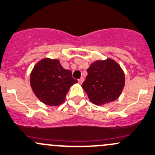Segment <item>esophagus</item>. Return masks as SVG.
Returning a JSON list of instances; mask_svg holds the SVG:
<instances>
[{
	"instance_id": "34e87169",
	"label": "esophagus",
	"mask_w": 155,
	"mask_h": 155,
	"mask_svg": "<svg viewBox=\"0 0 155 155\" xmlns=\"http://www.w3.org/2000/svg\"><path fill=\"white\" fill-rule=\"evenodd\" d=\"M84 78H80V79H79V80H78V81H79V83H80V84H82V83L83 82H84Z\"/></svg>"
}]
</instances>
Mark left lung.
<instances>
[{
	"mask_svg": "<svg viewBox=\"0 0 155 155\" xmlns=\"http://www.w3.org/2000/svg\"><path fill=\"white\" fill-rule=\"evenodd\" d=\"M82 84L91 102L97 105L109 103L120 97L125 85V74L114 60L97 61L87 70Z\"/></svg>",
	"mask_w": 155,
	"mask_h": 155,
	"instance_id": "8db88e82",
	"label": "left lung"
}]
</instances>
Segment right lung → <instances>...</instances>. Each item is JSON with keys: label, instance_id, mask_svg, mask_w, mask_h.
<instances>
[{"label": "right lung", "instance_id": "right-lung-1", "mask_svg": "<svg viewBox=\"0 0 155 155\" xmlns=\"http://www.w3.org/2000/svg\"><path fill=\"white\" fill-rule=\"evenodd\" d=\"M77 82L71 71L63 68L57 59H42L35 64L30 75L34 94L42 102L51 106L63 103L70 87Z\"/></svg>", "mask_w": 155, "mask_h": 155}]
</instances>
